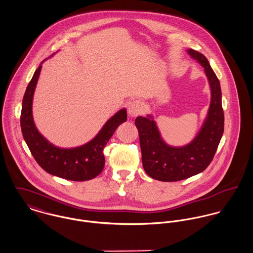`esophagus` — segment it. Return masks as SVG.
Segmentation results:
<instances>
[{
	"instance_id": "34e87169",
	"label": "esophagus",
	"mask_w": 253,
	"mask_h": 253,
	"mask_svg": "<svg viewBox=\"0 0 253 253\" xmlns=\"http://www.w3.org/2000/svg\"><path fill=\"white\" fill-rule=\"evenodd\" d=\"M142 111H143V105L139 100L132 101L128 105V113L132 117H136L140 115V113H142Z\"/></svg>"
}]
</instances>
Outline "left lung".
I'll list each match as a JSON object with an SVG mask.
<instances>
[{"mask_svg": "<svg viewBox=\"0 0 253 253\" xmlns=\"http://www.w3.org/2000/svg\"><path fill=\"white\" fill-rule=\"evenodd\" d=\"M187 52L205 68L211 91L209 113L196 138L181 147L169 146L162 140L151 115L138 116L135 120L143 169L149 176L161 181H177L205 170L212 161L224 131L219 81L206 57L194 49Z\"/></svg>", "mask_w": 253, "mask_h": 253, "instance_id": "left-lung-1", "label": "left lung"}]
</instances>
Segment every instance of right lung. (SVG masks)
<instances>
[{"label":"right lung","mask_w":253,"mask_h":253,"mask_svg":"<svg viewBox=\"0 0 253 253\" xmlns=\"http://www.w3.org/2000/svg\"><path fill=\"white\" fill-rule=\"evenodd\" d=\"M41 69L42 65L36 70L23 97L20 116L23 138L37 163L46 172L74 181L92 179L101 173L104 169V147L116 128L127 120L126 110L122 109L115 113L107 121L98 135L84 145L75 148L56 147L39 133L33 120V96Z\"/></svg>","instance_id":"right-lung-1"}]
</instances>
